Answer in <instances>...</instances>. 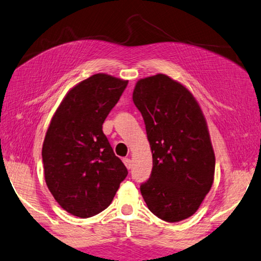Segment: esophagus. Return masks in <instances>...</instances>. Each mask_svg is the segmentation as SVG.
<instances>
[{"mask_svg":"<svg viewBox=\"0 0 261 261\" xmlns=\"http://www.w3.org/2000/svg\"><path fill=\"white\" fill-rule=\"evenodd\" d=\"M123 163H124V165L126 166L127 170H130V168H131V160H130V158H123Z\"/></svg>","mask_w":261,"mask_h":261,"instance_id":"1","label":"esophagus"}]
</instances>
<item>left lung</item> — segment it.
Returning a JSON list of instances; mask_svg holds the SVG:
<instances>
[{
	"label": "left lung",
	"instance_id": "left-lung-1",
	"mask_svg": "<svg viewBox=\"0 0 261 261\" xmlns=\"http://www.w3.org/2000/svg\"><path fill=\"white\" fill-rule=\"evenodd\" d=\"M132 99L152 152L141 195L158 218L183 221L198 211L214 182L215 154L205 116L189 89L166 74L138 80Z\"/></svg>",
	"mask_w": 261,
	"mask_h": 261
}]
</instances>
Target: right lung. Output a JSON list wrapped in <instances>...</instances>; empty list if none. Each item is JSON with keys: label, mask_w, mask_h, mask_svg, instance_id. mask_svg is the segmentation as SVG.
<instances>
[{"label": "right lung", "mask_w": 261, "mask_h": 261, "mask_svg": "<svg viewBox=\"0 0 261 261\" xmlns=\"http://www.w3.org/2000/svg\"><path fill=\"white\" fill-rule=\"evenodd\" d=\"M127 80L97 73L75 85L46 132L42 157L48 190L64 211L88 218L111 205L127 170L103 132V123Z\"/></svg>", "instance_id": "obj_1"}]
</instances>
